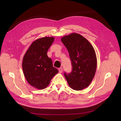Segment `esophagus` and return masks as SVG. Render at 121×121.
<instances>
[{"label": "esophagus", "mask_w": 121, "mask_h": 121, "mask_svg": "<svg viewBox=\"0 0 121 121\" xmlns=\"http://www.w3.org/2000/svg\"><path fill=\"white\" fill-rule=\"evenodd\" d=\"M58 71H59V72H60V73H62V72H63V68H62L61 67V68H58Z\"/></svg>", "instance_id": "obj_1"}]
</instances>
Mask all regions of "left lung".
I'll list each match as a JSON object with an SVG mask.
<instances>
[{
    "mask_svg": "<svg viewBox=\"0 0 121 121\" xmlns=\"http://www.w3.org/2000/svg\"><path fill=\"white\" fill-rule=\"evenodd\" d=\"M61 41L68 50L72 72L64 73L73 89L81 90L88 86L94 78L97 66L95 50L88 40L79 34L65 36Z\"/></svg>",
    "mask_w": 121,
    "mask_h": 121,
    "instance_id": "8db88e82",
    "label": "left lung"
}]
</instances>
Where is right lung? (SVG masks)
<instances>
[{
    "mask_svg": "<svg viewBox=\"0 0 121 121\" xmlns=\"http://www.w3.org/2000/svg\"><path fill=\"white\" fill-rule=\"evenodd\" d=\"M53 37H43L32 43L25 53L22 63L24 74L32 86L43 89L58 72L47 52L54 41Z\"/></svg>",
    "mask_w": 121,
    "mask_h": 121,
    "instance_id": "add662e5",
    "label": "right lung"
}]
</instances>
